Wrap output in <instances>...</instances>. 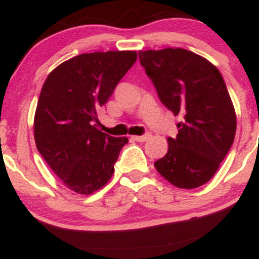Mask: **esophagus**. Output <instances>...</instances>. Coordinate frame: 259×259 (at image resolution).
Listing matches in <instances>:
<instances>
[{
  "instance_id": "obj_1",
  "label": "esophagus",
  "mask_w": 259,
  "mask_h": 259,
  "mask_svg": "<svg viewBox=\"0 0 259 259\" xmlns=\"http://www.w3.org/2000/svg\"><path fill=\"white\" fill-rule=\"evenodd\" d=\"M149 137H151V135L147 133V135L145 136H132V140L136 141V142H145V141H147Z\"/></svg>"
}]
</instances>
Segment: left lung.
<instances>
[{"instance_id": "left-lung-1", "label": "left lung", "mask_w": 259, "mask_h": 259, "mask_svg": "<svg viewBox=\"0 0 259 259\" xmlns=\"http://www.w3.org/2000/svg\"><path fill=\"white\" fill-rule=\"evenodd\" d=\"M138 56L161 102L182 116L177 137L168 138V151L154 167L176 187H199L217 172L236 135L225 79L209 61L187 50L140 51Z\"/></svg>"}]
</instances>
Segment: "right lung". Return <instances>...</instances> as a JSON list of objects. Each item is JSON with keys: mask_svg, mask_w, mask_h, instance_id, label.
Masks as SVG:
<instances>
[{"mask_svg": "<svg viewBox=\"0 0 259 259\" xmlns=\"http://www.w3.org/2000/svg\"><path fill=\"white\" fill-rule=\"evenodd\" d=\"M137 60L135 51L82 53L56 67L41 90L33 131L37 149L65 186L79 194L102 188L127 137L96 128L97 111Z\"/></svg>", "mask_w": 259, "mask_h": 259, "instance_id": "add662e5", "label": "right lung"}]
</instances>
